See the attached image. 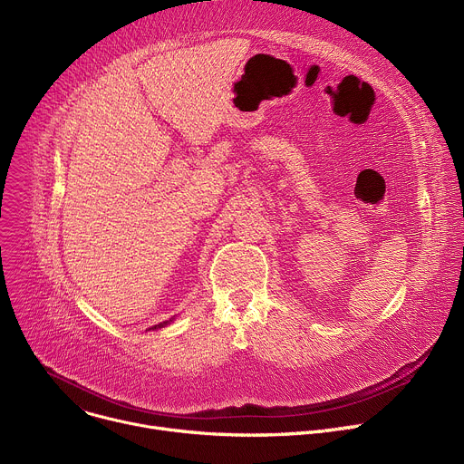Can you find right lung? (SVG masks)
I'll return each mask as SVG.
<instances>
[{
    "instance_id": "right-lung-1",
    "label": "right lung",
    "mask_w": 464,
    "mask_h": 464,
    "mask_svg": "<svg viewBox=\"0 0 464 464\" xmlns=\"http://www.w3.org/2000/svg\"><path fill=\"white\" fill-rule=\"evenodd\" d=\"M171 323V319L169 321H164V323H160V324H157V326H152V330H157V328H164V326H168Z\"/></svg>"
}]
</instances>
